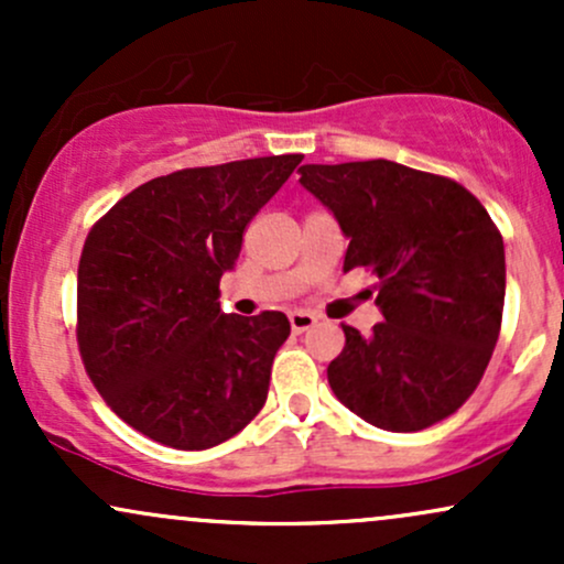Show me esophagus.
Returning a JSON list of instances; mask_svg holds the SVG:
<instances>
[{"instance_id":"1","label":"esophagus","mask_w":564,"mask_h":564,"mask_svg":"<svg viewBox=\"0 0 564 564\" xmlns=\"http://www.w3.org/2000/svg\"><path fill=\"white\" fill-rule=\"evenodd\" d=\"M289 321H291V332L294 334L307 332L310 326H315V323H318V318H315L313 313H307V310H294V313L289 315Z\"/></svg>"}]
</instances>
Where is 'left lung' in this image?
<instances>
[{"instance_id":"8db88e82","label":"left lung","mask_w":564,"mask_h":564,"mask_svg":"<svg viewBox=\"0 0 564 564\" xmlns=\"http://www.w3.org/2000/svg\"><path fill=\"white\" fill-rule=\"evenodd\" d=\"M307 187L349 238L345 270L379 278L381 323L345 328L328 384L387 432L443 422L480 384L501 332L503 238L464 185L387 159L304 164Z\"/></svg>"}]
</instances>
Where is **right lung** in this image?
Wrapping results in <instances>:
<instances>
[{
	"mask_svg": "<svg viewBox=\"0 0 564 564\" xmlns=\"http://www.w3.org/2000/svg\"><path fill=\"white\" fill-rule=\"evenodd\" d=\"M300 161L172 172L134 187L89 230L76 281L79 352L102 400L145 437L204 451L262 411L289 318L225 315L219 278Z\"/></svg>",
	"mask_w": 564,
	"mask_h": 564,
	"instance_id": "obj_1",
	"label": "right lung"
}]
</instances>
